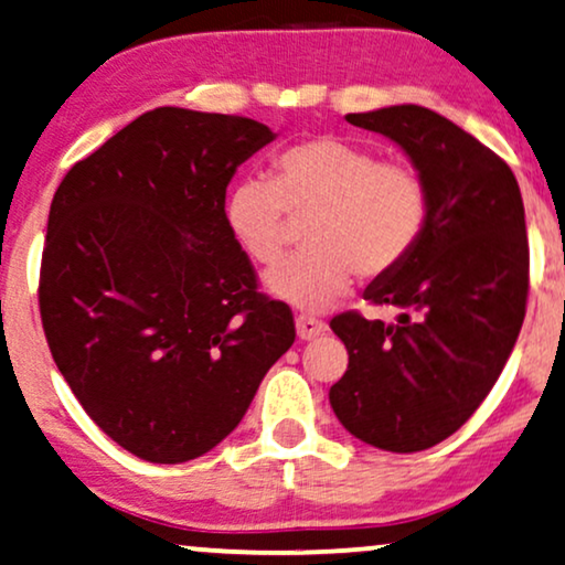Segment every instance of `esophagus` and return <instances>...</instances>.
I'll return each instance as SVG.
<instances>
[{
  "label": "esophagus",
  "mask_w": 565,
  "mask_h": 565,
  "mask_svg": "<svg viewBox=\"0 0 565 565\" xmlns=\"http://www.w3.org/2000/svg\"><path fill=\"white\" fill-rule=\"evenodd\" d=\"M296 332L300 340H317L319 334L327 332V324L321 319H313V317H298Z\"/></svg>",
  "instance_id": "esophagus-1"
}]
</instances>
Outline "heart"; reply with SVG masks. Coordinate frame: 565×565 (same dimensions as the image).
Here are the masks:
<instances>
[{"instance_id":"1","label":"heart","mask_w":565,"mask_h":565,"mask_svg":"<svg viewBox=\"0 0 565 565\" xmlns=\"http://www.w3.org/2000/svg\"><path fill=\"white\" fill-rule=\"evenodd\" d=\"M285 212L311 215L309 254L265 277L273 298L300 311H324L353 285L379 280L413 254L426 225L428 196L405 160L340 137H313L277 152L273 179H244L225 196V228L241 252L273 267L285 252Z\"/></svg>"}]
</instances>
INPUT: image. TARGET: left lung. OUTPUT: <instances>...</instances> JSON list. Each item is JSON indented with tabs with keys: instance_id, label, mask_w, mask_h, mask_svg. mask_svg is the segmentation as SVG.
<instances>
[{
	"instance_id": "obj_1",
	"label": "left lung",
	"mask_w": 565,
	"mask_h": 565,
	"mask_svg": "<svg viewBox=\"0 0 565 565\" xmlns=\"http://www.w3.org/2000/svg\"><path fill=\"white\" fill-rule=\"evenodd\" d=\"M345 119L407 152L428 212L413 254L363 292L402 309L397 321L358 311L329 321L350 355L329 405L376 449L423 451L470 420L514 350L530 292L522 192L507 160L430 108Z\"/></svg>"
}]
</instances>
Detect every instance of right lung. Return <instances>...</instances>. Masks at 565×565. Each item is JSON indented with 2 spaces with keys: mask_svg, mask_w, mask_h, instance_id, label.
I'll use <instances>...</instances> for the list:
<instances>
[{
  "mask_svg": "<svg viewBox=\"0 0 565 565\" xmlns=\"http://www.w3.org/2000/svg\"><path fill=\"white\" fill-rule=\"evenodd\" d=\"M246 116L163 106L58 184L39 306L56 369L93 423L145 461L207 454L296 340L225 228L236 168L273 142Z\"/></svg>",
  "mask_w": 565,
  "mask_h": 565,
  "instance_id": "1",
  "label": "right lung"
}]
</instances>
